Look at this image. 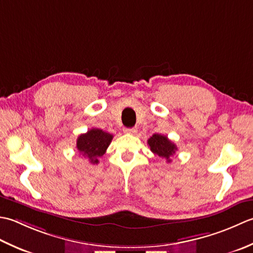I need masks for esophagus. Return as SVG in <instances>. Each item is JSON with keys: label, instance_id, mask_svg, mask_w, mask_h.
Wrapping results in <instances>:
<instances>
[{"label": "esophagus", "instance_id": "34e87169", "mask_svg": "<svg viewBox=\"0 0 253 253\" xmlns=\"http://www.w3.org/2000/svg\"><path fill=\"white\" fill-rule=\"evenodd\" d=\"M123 131H125V133H127V134H135L137 132L136 127H126Z\"/></svg>", "mask_w": 253, "mask_h": 253}]
</instances>
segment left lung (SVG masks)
<instances>
[{"instance_id": "obj_1", "label": "left lung", "mask_w": 253, "mask_h": 253, "mask_svg": "<svg viewBox=\"0 0 253 253\" xmlns=\"http://www.w3.org/2000/svg\"><path fill=\"white\" fill-rule=\"evenodd\" d=\"M147 144L154 154L161 158H165L167 163L171 162L170 158L177 151L176 144H173L167 136L162 134H153V136L148 138Z\"/></svg>"}]
</instances>
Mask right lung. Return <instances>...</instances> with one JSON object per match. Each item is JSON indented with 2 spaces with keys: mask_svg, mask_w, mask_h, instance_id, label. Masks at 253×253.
Listing matches in <instances>:
<instances>
[{
  "mask_svg": "<svg viewBox=\"0 0 253 253\" xmlns=\"http://www.w3.org/2000/svg\"><path fill=\"white\" fill-rule=\"evenodd\" d=\"M113 135L100 128H90L84 134L77 137L76 148L85 158L91 164H98V158L106 153L108 146L110 145Z\"/></svg>",
  "mask_w": 253,
  "mask_h": 253,
  "instance_id": "right-lung-1",
  "label": "right lung"
}]
</instances>
